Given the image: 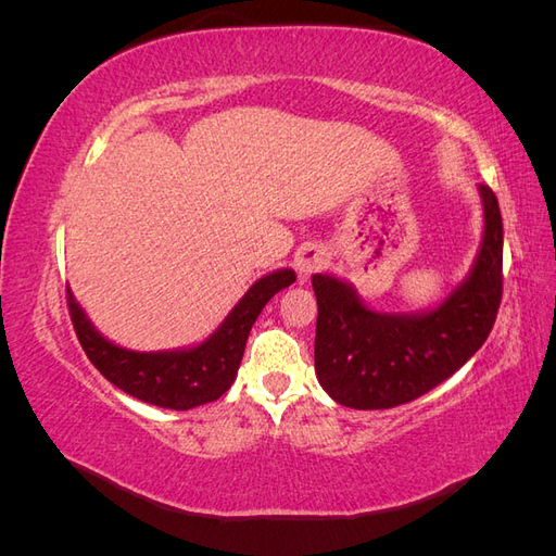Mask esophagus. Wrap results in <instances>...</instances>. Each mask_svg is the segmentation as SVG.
Returning <instances> with one entry per match:
<instances>
[{
	"label": "esophagus",
	"mask_w": 556,
	"mask_h": 556,
	"mask_svg": "<svg viewBox=\"0 0 556 556\" xmlns=\"http://www.w3.org/2000/svg\"><path fill=\"white\" fill-rule=\"evenodd\" d=\"M325 264V252L319 250L317 245H304L296 250L294 255V266H296V276H299V282H308V278L317 271L319 266Z\"/></svg>",
	"instance_id": "34e87169"
}]
</instances>
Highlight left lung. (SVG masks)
Listing matches in <instances>:
<instances>
[{
  "mask_svg": "<svg viewBox=\"0 0 556 556\" xmlns=\"http://www.w3.org/2000/svg\"><path fill=\"white\" fill-rule=\"evenodd\" d=\"M482 239L466 278L425 311L382 313L355 285L315 274V376L341 406L382 410L427 394L476 355L501 304L503 223L496 194L478 185Z\"/></svg>",
  "mask_w": 556,
  "mask_h": 556,
  "instance_id": "obj_1",
  "label": "left lung"
}]
</instances>
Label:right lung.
I'll return each mask as SVG.
<instances>
[{
	"label": "right lung",
	"mask_w": 556,
	"mask_h": 556,
	"mask_svg": "<svg viewBox=\"0 0 556 556\" xmlns=\"http://www.w3.org/2000/svg\"><path fill=\"white\" fill-rule=\"evenodd\" d=\"M296 280L292 268H278L250 285L208 339L194 345L141 352L113 343L99 331L66 288L78 341L109 382L150 406L190 410L220 399L237 380L248 333L268 299Z\"/></svg>",
	"instance_id": "1"
}]
</instances>
